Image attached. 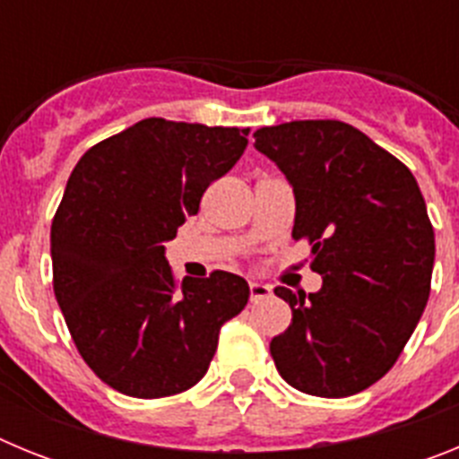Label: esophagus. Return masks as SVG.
I'll return each mask as SVG.
<instances>
[{"label": "esophagus", "mask_w": 459, "mask_h": 459, "mask_svg": "<svg viewBox=\"0 0 459 459\" xmlns=\"http://www.w3.org/2000/svg\"><path fill=\"white\" fill-rule=\"evenodd\" d=\"M271 296V287L264 282H250V301H259V299H266Z\"/></svg>", "instance_id": "obj_1"}]
</instances>
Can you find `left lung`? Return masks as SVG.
I'll return each mask as SVG.
<instances>
[{"label":"left lung","mask_w":459,"mask_h":459,"mask_svg":"<svg viewBox=\"0 0 459 459\" xmlns=\"http://www.w3.org/2000/svg\"><path fill=\"white\" fill-rule=\"evenodd\" d=\"M255 149L294 188L291 238L312 246L315 294L275 287L291 307L271 340L280 377L296 391L347 397L386 375L429 296L435 230L404 163L335 119L255 131Z\"/></svg>","instance_id":"1"}]
</instances>
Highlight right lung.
Here are the masks:
<instances>
[{
	"instance_id": "1",
	"label": "right lung",
	"mask_w": 459,
	"mask_h": 459,
	"mask_svg": "<svg viewBox=\"0 0 459 459\" xmlns=\"http://www.w3.org/2000/svg\"><path fill=\"white\" fill-rule=\"evenodd\" d=\"M248 128L142 119L78 160L50 230L52 285L80 356L131 397L188 391L250 296L241 275L174 280L165 246L234 168Z\"/></svg>"
}]
</instances>
